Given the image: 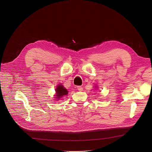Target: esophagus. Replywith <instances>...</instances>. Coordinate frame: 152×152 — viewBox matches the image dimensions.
<instances>
[{
  "label": "esophagus",
  "mask_w": 152,
  "mask_h": 152,
  "mask_svg": "<svg viewBox=\"0 0 152 152\" xmlns=\"http://www.w3.org/2000/svg\"><path fill=\"white\" fill-rule=\"evenodd\" d=\"M77 90H79V91H81L83 90V88L82 87V86H78L77 87Z\"/></svg>",
  "instance_id": "34e87169"
}]
</instances>
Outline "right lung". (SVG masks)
<instances>
[{"instance_id": "right-lung-1", "label": "right lung", "mask_w": 152, "mask_h": 152, "mask_svg": "<svg viewBox=\"0 0 152 152\" xmlns=\"http://www.w3.org/2000/svg\"><path fill=\"white\" fill-rule=\"evenodd\" d=\"M56 97L58 98L56 99H59V98L62 97L63 96H66L68 94V91L67 90V89L65 88L62 85H59L57 86V88H56Z\"/></svg>"}]
</instances>
